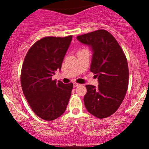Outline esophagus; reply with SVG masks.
<instances>
[{"mask_svg": "<svg viewBox=\"0 0 149 149\" xmlns=\"http://www.w3.org/2000/svg\"><path fill=\"white\" fill-rule=\"evenodd\" d=\"M80 84H78V83H73V87H74V88H76V87H78V86H80Z\"/></svg>", "mask_w": 149, "mask_h": 149, "instance_id": "1", "label": "esophagus"}]
</instances>
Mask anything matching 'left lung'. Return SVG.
Returning a JSON list of instances; mask_svg holds the SVG:
<instances>
[{"instance_id": "8db88e82", "label": "left lung", "mask_w": 149, "mask_h": 149, "mask_svg": "<svg viewBox=\"0 0 149 149\" xmlns=\"http://www.w3.org/2000/svg\"><path fill=\"white\" fill-rule=\"evenodd\" d=\"M80 42L92 47L90 71L96 74L98 87L87 85L84 104L98 118L113 114L123 101L128 88L129 69L125 54L115 38L107 31L97 30L78 36Z\"/></svg>"}]
</instances>
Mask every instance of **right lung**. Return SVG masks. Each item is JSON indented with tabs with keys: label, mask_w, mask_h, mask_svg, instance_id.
Returning <instances> with one entry per match:
<instances>
[{
	"label": "right lung",
	"mask_w": 149,
	"mask_h": 149,
	"mask_svg": "<svg viewBox=\"0 0 149 149\" xmlns=\"http://www.w3.org/2000/svg\"><path fill=\"white\" fill-rule=\"evenodd\" d=\"M72 40L66 37H44L29 49L21 72L23 93L31 108L45 120H53L66 111L71 95L72 83L64 84L52 79L60 70Z\"/></svg>",
	"instance_id": "add662e5"
}]
</instances>
